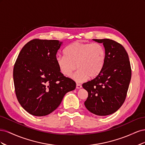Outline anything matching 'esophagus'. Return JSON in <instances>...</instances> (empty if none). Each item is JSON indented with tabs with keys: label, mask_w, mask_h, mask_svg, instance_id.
<instances>
[{
	"label": "esophagus",
	"mask_w": 145,
	"mask_h": 145,
	"mask_svg": "<svg viewBox=\"0 0 145 145\" xmlns=\"http://www.w3.org/2000/svg\"><path fill=\"white\" fill-rule=\"evenodd\" d=\"M82 85L78 84V83H77L76 84V88L77 89H80V88H82Z\"/></svg>",
	"instance_id": "1"
}]
</instances>
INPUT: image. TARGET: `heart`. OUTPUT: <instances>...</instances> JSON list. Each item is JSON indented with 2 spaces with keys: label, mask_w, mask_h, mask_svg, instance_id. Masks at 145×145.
<instances>
[{
  "label": "heart",
  "mask_w": 145,
  "mask_h": 145,
  "mask_svg": "<svg viewBox=\"0 0 145 145\" xmlns=\"http://www.w3.org/2000/svg\"><path fill=\"white\" fill-rule=\"evenodd\" d=\"M65 56H58L56 63L63 76L69 77L78 68L71 78L83 82L90 77L94 78L102 72L106 62L104 47L97 43L74 42L65 49Z\"/></svg>",
  "instance_id": "b5f03b06"
}]
</instances>
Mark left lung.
Masks as SVG:
<instances>
[{"label":"left lung","instance_id":"8db88e82","mask_svg":"<svg viewBox=\"0 0 145 145\" xmlns=\"http://www.w3.org/2000/svg\"><path fill=\"white\" fill-rule=\"evenodd\" d=\"M93 40L103 43L106 62L97 77L82 85L88 93L84 104L91 112L105 116L116 112L125 102L131 78V65L120 43L109 39Z\"/></svg>","mask_w":145,"mask_h":145}]
</instances>
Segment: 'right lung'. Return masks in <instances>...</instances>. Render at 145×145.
Returning a JSON list of instances; mask_svg holds the SVG:
<instances>
[{
    "label": "right lung",
    "instance_id": "obj_1",
    "mask_svg": "<svg viewBox=\"0 0 145 145\" xmlns=\"http://www.w3.org/2000/svg\"><path fill=\"white\" fill-rule=\"evenodd\" d=\"M62 43L34 39L17 57L13 69L16 95L21 106L33 116H45L53 112L64 95L76 88V82L64 76L56 63Z\"/></svg>",
    "mask_w": 145,
    "mask_h": 145
}]
</instances>
